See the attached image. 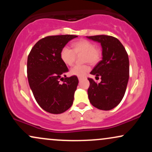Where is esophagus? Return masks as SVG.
Segmentation results:
<instances>
[{
	"instance_id": "obj_1",
	"label": "esophagus",
	"mask_w": 152,
	"mask_h": 152,
	"mask_svg": "<svg viewBox=\"0 0 152 152\" xmlns=\"http://www.w3.org/2000/svg\"><path fill=\"white\" fill-rule=\"evenodd\" d=\"M83 77H78V80H79V81H82V80H83Z\"/></svg>"
}]
</instances>
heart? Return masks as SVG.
I'll use <instances>...</instances> for the list:
<instances>
[{"label": "heart", "instance_id": "obj_1", "mask_svg": "<svg viewBox=\"0 0 152 152\" xmlns=\"http://www.w3.org/2000/svg\"><path fill=\"white\" fill-rule=\"evenodd\" d=\"M72 49L65 46L61 50L60 58L66 65L72 66L76 60V56L84 54L83 61L91 64H97L102 58V51L100 48L96 47L91 41L86 39H81L75 41L71 44ZM90 70V66L85 65H76L71 69L70 74L73 76L83 77Z\"/></svg>", "mask_w": 152, "mask_h": 152}]
</instances>
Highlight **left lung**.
I'll use <instances>...</instances> for the list:
<instances>
[{
	"label": "left lung",
	"instance_id": "left-lung-1",
	"mask_svg": "<svg viewBox=\"0 0 152 152\" xmlns=\"http://www.w3.org/2000/svg\"><path fill=\"white\" fill-rule=\"evenodd\" d=\"M88 38L101 43L103 55L102 60L91 71L102 81L97 83L93 78H88V99L94 107L108 111L121 102L126 92L129 77L128 53L122 43L113 36L98 35Z\"/></svg>",
	"mask_w": 152,
	"mask_h": 152
}]
</instances>
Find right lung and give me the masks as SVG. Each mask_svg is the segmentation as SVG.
Returning <instances> with one entry per match:
<instances>
[{"label":"right lung","instance_id":"obj_1","mask_svg":"<svg viewBox=\"0 0 152 152\" xmlns=\"http://www.w3.org/2000/svg\"><path fill=\"white\" fill-rule=\"evenodd\" d=\"M76 37L74 35L46 36L34 45L28 56L29 86L38 105L50 114L65 112L73 104L78 79L76 76L66 77L69 69L61 59L60 52Z\"/></svg>","mask_w":152,"mask_h":152}]
</instances>
